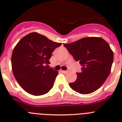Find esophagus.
Segmentation results:
<instances>
[{
    "instance_id": "obj_1",
    "label": "esophagus",
    "mask_w": 122,
    "mask_h": 122,
    "mask_svg": "<svg viewBox=\"0 0 122 122\" xmlns=\"http://www.w3.org/2000/svg\"><path fill=\"white\" fill-rule=\"evenodd\" d=\"M62 71L63 72V73H65V74H66V73H68L69 71H68V70H65V71Z\"/></svg>"
}]
</instances>
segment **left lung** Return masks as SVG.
I'll return each mask as SVG.
<instances>
[{
    "instance_id": "obj_1",
    "label": "left lung",
    "mask_w": 122,
    "mask_h": 122,
    "mask_svg": "<svg viewBox=\"0 0 122 122\" xmlns=\"http://www.w3.org/2000/svg\"><path fill=\"white\" fill-rule=\"evenodd\" d=\"M63 46L82 65L76 81L69 84L71 88L81 94L98 90L111 70L114 54L109 44L101 38L87 37Z\"/></svg>"
}]
</instances>
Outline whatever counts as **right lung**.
I'll use <instances>...</instances> for the list:
<instances>
[{"label":"right lung","instance_id":"add662e5","mask_svg":"<svg viewBox=\"0 0 122 122\" xmlns=\"http://www.w3.org/2000/svg\"><path fill=\"white\" fill-rule=\"evenodd\" d=\"M62 45L36 32L23 37L13 49L11 66L14 76L27 93L46 94L52 88L58 71L48 68L52 53Z\"/></svg>","mask_w":122,"mask_h":122}]
</instances>
